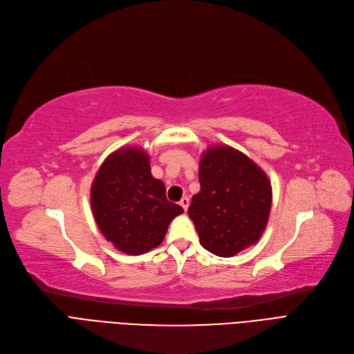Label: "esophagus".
Listing matches in <instances>:
<instances>
[{
  "label": "esophagus",
  "instance_id": "1",
  "mask_svg": "<svg viewBox=\"0 0 354 354\" xmlns=\"http://www.w3.org/2000/svg\"><path fill=\"white\" fill-rule=\"evenodd\" d=\"M189 205H190V200H189V197H183V198L180 200V206L184 209V212H187Z\"/></svg>",
  "mask_w": 354,
  "mask_h": 354
}]
</instances>
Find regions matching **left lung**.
<instances>
[{
	"mask_svg": "<svg viewBox=\"0 0 354 354\" xmlns=\"http://www.w3.org/2000/svg\"><path fill=\"white\" fill-rule=\"evenodd\" d=\"M198 180L189 216L201 246L230 258L255 245L272 205L271 181L262 168L238 149L214 145L201 154Z\"/></svg>",
	"mask_w": 354,
	"mask_h": 354,
	"instance_id": "8db88e82",
	"label": "left lung"
}]
</instances>
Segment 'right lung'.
Instances as JSON below:
<instances>
[{
	"label": "right lung",
	"instance_id": "obj_1",
	"mask_svg": "<svg viewBox=\"0 0 354 354\" xmlns=\"http://www.w3.org/2000/svg\"><path fill=\"white\" fill-rule=\"evenodd\" d=\"M97 227L128 255L157 248L168 225L184 210L165 197V186L151 174L149 156L140 147L116 149L99 167L91 189Z\"/></svg>",
	"mask_w": 354,
	"mask_h": 354
}]
</instances>
